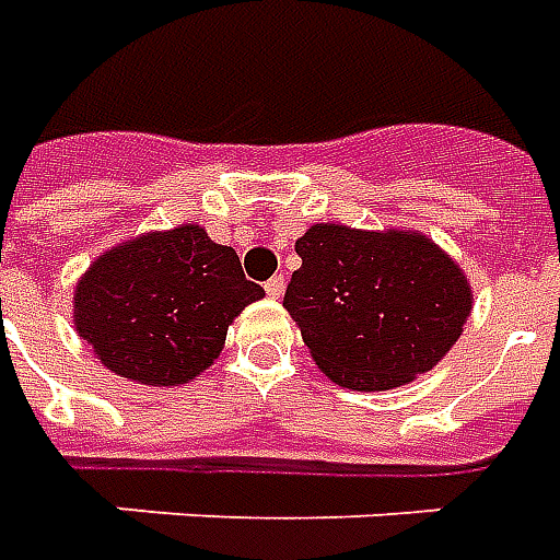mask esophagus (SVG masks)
Returning a JSON list of instances; mask_svg holds the SVG:
<instances>
[{"mask_svg": "<svg viewBox=\"0 0 560 560\" xmlns=\"http://www.w3.org/2000/svg\"><path fill=\"white\" fill-rule=\"evenodd\" d=\"M265 292H268V299H273V301L283 299V292H287V280L277 273V277H271V280L265 283Z\"/></svg>", "mask_w": 560, "mask_h": 560, "instance_id": "34e87169", "label": "esophagus"}]
</instances>
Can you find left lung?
I'll return each mask as SVG.
<instances>
[{
	"label": "left lung",
	"instance_id": "8db88e82",
	"mask_svg": "<svg viewBox=\"0 0 560 560\" xmlns=\"http://www.w3.org/2000/svg\"><path fill=\"white\" fill-rule=\"evenodd\" d=\"M295 253L283 307L313 362L343 388L413 383L452 350L474 307L462 265L422 232L316 223Z\"/></svg>",
	"mask_w": 560,
	"mask_h": 560
}]
</instances>
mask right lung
Segmentation results:
<instances>
[{
  "label": "right lung",
  "mask_w": 560,
  "mask_h": 560,
  "mask_svg": "<svg viewBox=\"0 0 560 560\" xmlns=\"http://www.w3.org/2000/svg\"><path fill=\"white\" fill-rule=\"evenodd\" d=\"M232 247L196 223L105 249L74 287V331L110 374L180 386L220 359L229 325L259 301Z\"/></svg>",
  "instance_id": "right-lung-1"
}]
</instances>
